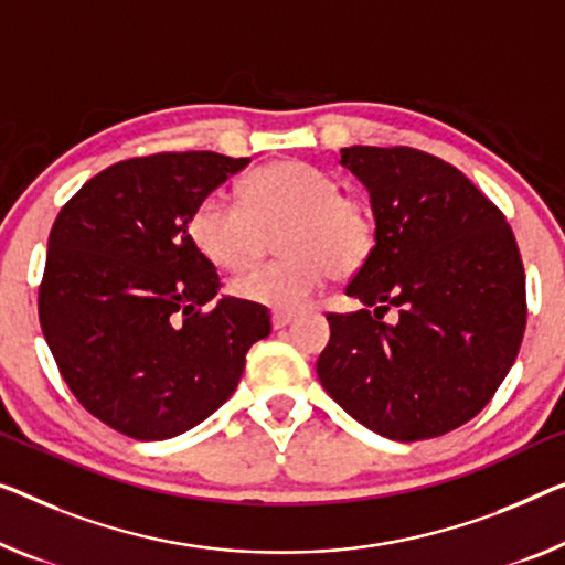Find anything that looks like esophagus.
<instances>
[{
	"label": "esophagus",
	"instance_id": "esophagus-1",
	"mask_svg": "<svg viewBox=\"0 0 565 565\" xmlns=\"http://www.w3.org/2000/svg\"><path fill=\"white\" fill-rule=\"evenodd\" d=\"M294 322V315L291 311H274L271 315V324H274V330H284L286 324H291Z\"/></svg>",
	"mask_w": 565,
	"mask_h": 565
}]
</instances>
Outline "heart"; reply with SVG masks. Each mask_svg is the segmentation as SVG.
<instances>
[{"label": "heart", "instance_id": "b5f03b06", "mask_svg": "<svg viewBox=\"0 0 565 565\" xmlns=\"http://www.w3.org/2000/svg\"><path fill=\"white\" fill-rule=\"evenodd\" d=\"M284 221L279 248L286 256L235 276V297L279 311L301 309L330 271L344 279L365 268L381 235L363 198L340 192V182L315 164L281 159L250 172L241 200L225 190L200 198L190 238L215 266L238 268L256 254L260 228Z\"/></svg>", "mask_w": 565, "mask_h": 565}]
</instances>
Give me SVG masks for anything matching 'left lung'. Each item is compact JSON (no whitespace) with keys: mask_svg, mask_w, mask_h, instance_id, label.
<instances>
[{"mask_svg":"<svg viewBox=\"0 0 565 565\" xmlns=\"http://www.w3.org/2000/svg\"><path fill=\"white\" fill-rule=\"evenodd\" d=\"M340 154L365 184L381 235L344 289L363 309L327 317L319 383L385 439H434L475 418L515 363L527 317L515 235L439 157L411 147ZM391 306L393 326L382 322Z\"/></svg>","mask_w":565,"mask_h":565,"instance_id":"1","label":"left lung"}]
</instances>
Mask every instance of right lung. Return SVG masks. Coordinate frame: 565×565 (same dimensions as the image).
<instances>
[{
	"label": "right lung",
	"instance_id": "1",
	"mask_svg": "<svg viewBox=\"0 0 565 565\" xmlns=\"http://www.w3.org/2000/svg\"><path fill=\"white\" fill-rule=\"evenodd\" d=\"M248 162L215 151L126 159L55 217L42 334L83 408L131 439H172L205 420L271 332L266 307L217 297L213 260L190 238L200 198Z\"/></svg>",
	"mask_w": 565,
	"mask_h": 565
}]
</instances>
